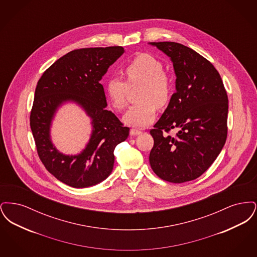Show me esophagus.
<instances>
[{
	"mask_svg": "<svg viewBox=\"0 0 257 257\" xmlns=\"http://www.w3.org/2000/svg\"><path fill=\"white\" fill-rule=\"evenodd\" d=\"M142 133L140 130H137V129H131L130 130V135L131 136H137V135H140Z\"/></svg>",
	"mask_w": 257,
	"mask_h": 257,
	"instance_id": "obj_1",
	"label": "esophagus"
}]
</instances>
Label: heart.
Masks as SVG:
<instances>
[{
	"instance_id": "obj_1",
	"label": "heart",
	"mask_w": 257,
	"mask_h": 257,
	"mask_svg": "<svg viewBox=\"0 0 257 257\" xmlns=\"http://www.w3.org/2000/svg\"><path fill=\"white\" fill-rule=\"evenodd\" d=\"M127 82L120 77H110L106 82L105 91L112 107L123 110L127 107V93L130 87L140 86L137 105L130 108L124 116L126 124L146 127L154 121L157 107H166L171 97L172 82L164 71V65L149 54H141L128 61L124 67Z\"/></svg>"
}]
</instances>
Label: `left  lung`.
I'll use <instances>...</instances> for the list:
<instances>
[{
	"instance_id": "left-lung-1",
	"label": "left lung",
	"mask_w": 257,
	"mask_h": 257,
	"mask_svg": "<svg viewBox=\"0 0 257 257\" xmlns=\"http://www.w3.org/2000/svg\"><path fill=\"white\" fill-rule=\"evenodd\" d=\"M150 44L171 58L176 92L150 130L149 163L165 181H192L207 171L225 144L227 93L217 69L196 51L171 41ZM174 127L180 129L176 137L168 135Z\"/></svg>"
}]
</instances>
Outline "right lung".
<instances>
[{
    "mask_svg": "<svg viewBox=\"0 0 257 257\" xmlns=\"http://www.w3.org/2000/svg\"><path fill=\"white\" fill-rule=\"evenodd\" d=\"M124 53L121 46L82 48L55 61L37 82L30 125L37 154L46 170L58 180L73 188L100 183L113 168L115 147L129 136V127L110 110L100 80ZM78 102L93 119L90 143L78 156L60 154L49 139V126L63 101Z\"/></svg>",
    "mask_w": 257,
    "mask_h": 257,
    "instance_id": "obj_1",
    "label": "right lung"
}]
</instances>
